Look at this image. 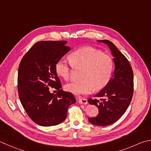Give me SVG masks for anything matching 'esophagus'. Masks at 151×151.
Listing matches in <instances>:
<instances>
[{
    "mask_svg": "<svg viewBox=\"0 0 151 151\" xmlns=\"http://www.w3.org/2000/svg\"><path fill=\"white\" fill-rule=\"evenodd\" d=\"M78 102H79V104H88V100L86 98H79V99L78 100Z\"/></svg>",
    "mask_w": 151,
    "mask_h": 151,
    "instance_id": "esophagus-1",
    "label": "esophagus"
}]
</instances>
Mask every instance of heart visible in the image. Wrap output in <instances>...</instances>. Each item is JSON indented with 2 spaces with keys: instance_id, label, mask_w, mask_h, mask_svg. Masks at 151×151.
Segmentation results:
<instances>
[{
  "instance_id": "1",
  "label": "heart",
  "mask_w": 151,
  "mask_h": 151,
  "mask_svg": "<svg viewBox=\"0 0 151 151\" xmlns=\"http://www.w3.org/2000/svg\"><path fill=\"white\" fill-rule=\"evenodd\" d=\"M70 62L64 59L56 63L55 71L65 80L70 78L71 67L83 68L81 81L73 82L65 86L67 91L76 95H87L94 89L98 91L109 83L114 70V61L108 55L90 47L78 49L70 55Z\"/></svg>"
}]
</instances>
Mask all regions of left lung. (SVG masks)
<instances>
[{"label":"left lung","instance_id":"1","mask_svg":"<svg viewBox=\"0 0 151 151\" xmlns=\"http://www.w3.org/2000/svg\"><path fill=\"white\" fill-rule=\"evenodd\" d=\"M106 43L114 57L116 68L109 83L88 102L99 109L96 117H90L92 124L106 126L116 122L125 114L133 94V72L127 59L109 40H99Z\"/></svg>","mask_w":151,"mask_h":151}]
</instances>
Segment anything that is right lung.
<instances>
[{
    "label": "right lung",
    "instance_id": "right-lung-1",
    "mask_svg": "<svg viewBox=\"0 0 151 151\" xmlns=\"http://www.w3.org/2000/svg\"><path fill=\"white\" fill-rule=\"evenodd\" d=\"M67 41L37 42L19 65L18 91L22 105L33 122L49 127L66 119L68 108L76 102L72 93L61 90L56 63L70 50ZM58 90L54 95L49 88Z\"/></svg>",
    "mask_w": 151,
    "mask_h": 151
}]
</instances>
